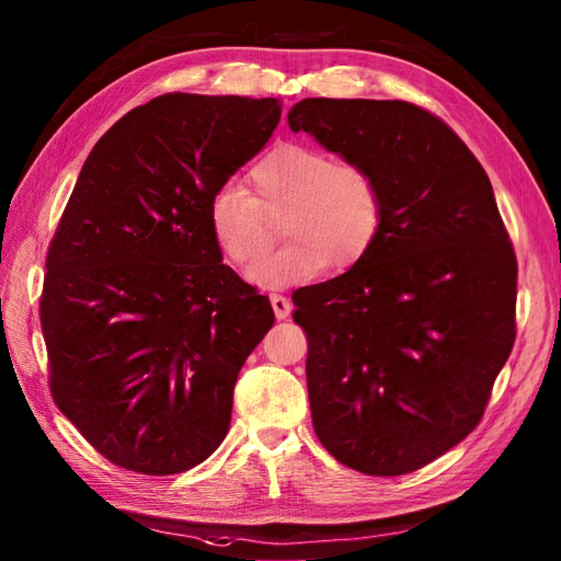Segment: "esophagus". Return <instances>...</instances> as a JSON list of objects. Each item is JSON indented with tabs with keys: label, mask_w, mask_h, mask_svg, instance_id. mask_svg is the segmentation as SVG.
<instances>
[{
	"label": "esophagus",
	"mask_w": 561,
	"mask_h": 561,
	"mask_svg": "<svg viewBox=\"0 0 561 561\" xmlns=\"http://www.w3.org/2000/svg\"><path fill=\"white\" fill-rule=\"evenodd\" d=\"M270 304H272V311H274V316H277L279 320H284V318H287V316L291 313V301L287 299V296H282V294H272V296H270Z\"/></svg>",
	"instance_id": "34e87169"
}]
</instances>
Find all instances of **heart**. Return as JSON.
<instances>
[{
    "instance_id": "1",
    "label": "heart",
    "mask_w": 561,
    "mask_h": 561,
    "mask_svg": "<svg viewBox=\"0 0 561 561\" xmlns=\"http://www.w3.org/2000/svg\"><path fill=\"white\" fill-rule=\"evenodd\" d=\"M250 193L238 183L214 190L207 224L214 243L236 267H252L273 242L271 221L283 217L293 241L250 270L260 287L308 282L328 267L350 270L378 241L386 219L383 187L371 169L335 161L306 145H279L248 171Z\"/></svg>"
}]
</instances>
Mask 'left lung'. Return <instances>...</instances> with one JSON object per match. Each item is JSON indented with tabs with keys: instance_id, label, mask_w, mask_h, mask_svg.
Wrapping results in <instances>:
<instances>
[{
	"instance_id": "1",
	"label": "left lung",
	"mask_w": 561,
	"mask_h": 561,
	"mask_svg": "<svg viewBox=\"0 0 561 561\" xmlns=\"http://www.w3.org/2000/svg\"><path fill=\"white\" fill-rule=\"evenodd\" d=\"M289 127L371 169L386 199L368 255L291 294L316 436L356 472H414L480 424L516 342L518 262L492 183L408 101L304 99Z\"/></svg>"
}]
</instances>
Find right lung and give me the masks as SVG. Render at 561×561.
Instances as JSON below:
<instances>
[{"mask_svg": "<svg viewBox=\"0 0 561 561\" xmlns=\"http://www.w3.org/2000/svg\"><path fill=\"white\" fill-rule=\"evenodd\" d=\"M279 115L277 99L165 93L83 163L47 248L41 328L55 404L117 468L185 472L229 432L274 313L221 262L207 205Z\"/></svg>", "mask_w": 561, "mask_h": 561, "instance_id": "add662e5", "label": "right lung"}]
</instances>
